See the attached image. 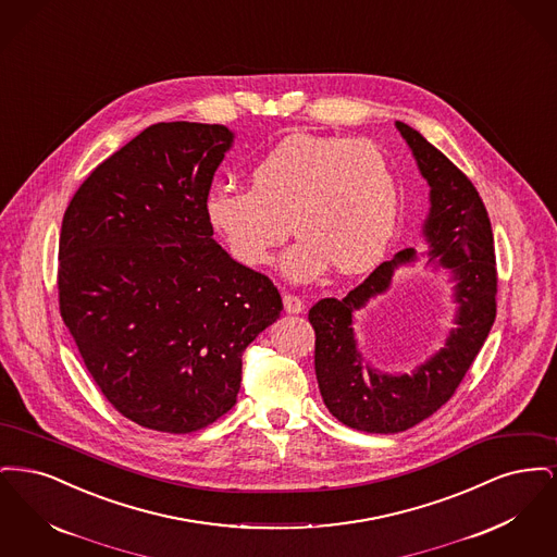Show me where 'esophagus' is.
Listing matches in <instances>:
<instances>
[{"mask_svg": "<svg viewBox=\"0 0 557 557\" xmlns=\"http://www.w3.org/2000/svg\"><path fill=\"white\" fill-rule=\"evenodd\" d=\"M284 311L290 315H298L305 311V302L294 294H284Z\"/></svg>", "mask_w": 557, "mask_h": 557, "instance_id": "1", "label": "esophagus"}]
</instances>
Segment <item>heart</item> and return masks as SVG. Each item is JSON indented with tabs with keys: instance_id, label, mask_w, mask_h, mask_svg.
Wrapping results in <instances>:
<instances>
[{
	"instance_id": "heart-1",
	"label": "heart",
	"mask_w": 557,
	"mask_h": 557,
	"mask_svg": "<svg viewBox=\"0 0 557 557\" xmlns=\"http://www.w3.org/2000/svg\"><path fill=\"white\" fill-rule=\"evenodd\" d=\"M214 232L242 265L263 267L292 232L300 239L282 259L294 284L336 265H375L400 219V184L386 152L368 139L294 133L252 169V187L219 184L205 202Z\"/></svg>"
}]
</instances>
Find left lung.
Instances as JSON below:
<instances>
[{"instance_id": "1", "label": "left lung", "mask_w": 557, "mask_h": 557, "mask_svg": "<svg viewBox=\"0 0 557 557\" xmlns=\"http://www.w3.org/2000/svg\"><path fill=\"white\" fill-rule=\"evenodd\" d=\"M395 125L430 187L425 257L432 269L449 273L455 325L445 345L409 373L377 370L361 350L355 313L393 288L398 267L418 261L413 248L384 261L345 298H323L311 307L323 403L338 422L371 434L403 432L438 411L474 363L497 313L493 230L476 187L422 133L400 121Z\"/></svg>"}]
</instances>
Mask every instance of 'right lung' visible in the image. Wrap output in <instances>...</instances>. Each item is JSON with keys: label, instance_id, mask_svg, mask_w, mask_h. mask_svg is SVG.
<instances>
[{"label": "right lung", "instance_id": "obj_1", "mask_svg": "<svg viewBox=\"0 0 557 557\" xmlns=\"http://www.w3.org/2000/svg\"><path fill=\"white\" fill-rule=\"evenodd\" d=\"M234 137L152 125L96 166L62 219L60 315L112 407L150 430L227 413L244 348L282 311L271 280L212 238L205 202Z\"/></svg>", "mask_w": 557, "mask_h": 557}]
</instances>
